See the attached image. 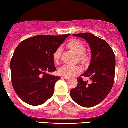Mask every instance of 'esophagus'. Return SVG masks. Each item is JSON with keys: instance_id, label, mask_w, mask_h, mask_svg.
<instances>
[{"instance_id": "esophagus-1", "label": "esophagus", "mask_w": 128, "mask_h": 128, "mask_svg": "<svg viewBox=\"0 0 128 128\" xmlns=\"http://www.w3.org/2000/svg\"><path fill=\"white\" fill-rule=\"evenodd\" d=\"M64 78L66 80H68L70 79V78H69V77H67V76H64Z\"/></svg>"}]
</instances>
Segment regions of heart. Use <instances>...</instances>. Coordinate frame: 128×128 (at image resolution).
Returning <instances> with one entry per match:
<instances>
[{
	"label": "heart",
	"mask_w": 128,
	"mask_h": 128,
	"mask_svg": "<svg viewBox=\"0 0 128 128\" xmlns=\"http://www.w3.org/2000/svg\"><path fill=\"white\" fill-rule=\"evenodd\" d=\"M67 46L72 51L78 55V58L80 62H85L88 60V56L84 54L85 50L84 46L79 41L74 40L67 44ZM61 49L58 48L53 54V59L55 62H57L60 59L61 55ZM81 68L79 66H72L69 64H64L59 68L58 72L61 75L67 77H72L77 73L80 72Z\"/></svg>",
	"instance_id": "heart-1"
}]
</instances>
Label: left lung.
<instances>
[{
  "mask_svg": "<svg viewBox=\"0 0 128 128\" xmlns=\"http://www.w3.org/2000/svg\"><path fill=\"white\" fill-rule=\"evenodd\" d=\"M73 36L84 39L90 48V65L80 76L89 77L91 83L78 78V86L71 90L70 96L82 107H94L107 97L113 88L116 68L114 54L105 40L93 34L84 33Z\"/></svg>",
  "mask_w": 128,
  "mask_h": 128,
  "instance_id": "left-lung-1",
  "label": "left lung"
}]
</instances>
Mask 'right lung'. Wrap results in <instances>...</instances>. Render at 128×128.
I'll list each match as a JSON object with an SVG mask.
<instances>
[{"label":"right lung","instance_id":"add662e5","mask_svg":"<svg viewBox=\"0 0 128 128\" xmlns=\"http://www.w3.org/2000/svg\"><path fill=\"white\" fill-rule=\"evenodd\" d=\"M70 34L39 35L16 48L10 61L12 84L18 96L31 106H40L52 97L61 77L46 72L56 70L53 54Z\"/></svg>","mask_w":128,"mask_h":128}]
</instances>
